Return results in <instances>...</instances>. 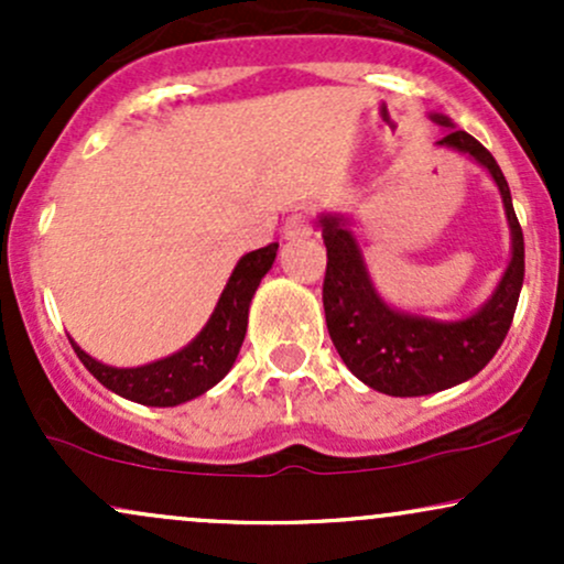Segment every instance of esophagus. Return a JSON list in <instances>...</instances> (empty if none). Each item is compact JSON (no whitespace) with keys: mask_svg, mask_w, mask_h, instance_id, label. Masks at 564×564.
Wrapping results in <instances>:
<instances>
[{"mask_svg":"<svg viewBox=\"0 0 564 564\" xmlns=\"http://www.w3.org/2000/svg\"><path fill=\"white\" fill-rule=\"evenodd\" d=\"M313 236V225H310V217L304 212H294V215L286 217L283 223V238L286 241H302V238Z\"/></svg>","mask_w":564,"mask_h":564,"instance_id":"obj_1","label":"esophagus"}]
</instances>
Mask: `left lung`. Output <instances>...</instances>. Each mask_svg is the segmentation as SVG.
<instances>
[{
	"label": "left lung",
	"instance_id": "8db88e82",
	"mask_svg": "<svg viewBox=\"0 0 564 564\" xmlns=\"http://www.w3.org/2000/svg\"><path fill=\"white\" fill-rule=\"evenodd\" d=\"M432 121L445 127L437 145L453 148L490 172L509 219V268L475 315L462 321H432L390 307L373 289L358 238L347 228V219L339 215H321L318 219L328 257L323 310L336 352L364 384L392 398H419L448 390L480 373L507 339L525 278V241L501 166L488 148L464 129L453 127L448 116L435 113Z\"/></svg>",
	"mask_w": 564,
	"mask_h": 564
}]
</instances>
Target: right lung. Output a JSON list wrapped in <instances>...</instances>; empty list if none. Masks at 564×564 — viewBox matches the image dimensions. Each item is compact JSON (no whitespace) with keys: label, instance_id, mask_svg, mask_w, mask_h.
Segmentation results:
<instances>
[{"label":"right lung","instance_id":"add662e5","mask_svg":"<svg viewBox=\"0 0 564 564\" xmlns=\"http://www.w3.org/2000/svg\"><path fill=\"white\" fill-rule=\"evenodd\" d=\"M275 251L278 243H270L249 251L238 260L236 270L228 278V286L219 294L212 318L206 321V326L200 328V334L191 345L170 355V358L138 368H113L89 358L74 339H70V347L79 355L84 368L102 387L121 394V398L156 408L187 403V400L212 390L236 364L238 349H241L246 336V323H249L251 296H254L264 273L273 268Z\"/></svg>","mask_w":564,"mask_h":564}]
</instances>
